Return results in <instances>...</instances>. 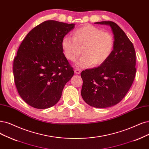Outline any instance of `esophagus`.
<instances>
[{
  "label": "esophagus",
  "mask_w": 149,
  "mask_h": 149,
  "mask_svg": "<svg viewBox=\"0 0 149 149\" xmlns=\"http://www.w3.org/2000/svg\"><path fill=\"white\" fill-rule=\"evenodd\" d=\"M74 72H75V73L76 74H80V72H81V70H80V69L76 68V69H75Z\"/></svg>",
  "instance_id": "1"
}]
</instances>
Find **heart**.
Returning <instances> with one entry per match:
<instances>
[{
    "instance_id": "1",
    "label": "heart",
    "mask_w": 149,
    "mask_h": 149,
    "mask_svg": "<svg viewBox=\"0 0 149 149\" xmlns=\"http://www.w3.org/2000/svg\"><path fill=\"white\" fill-rule=\"evenodd\" d=\"M61 47L65 58L70 61H75L79 58L82 49L84 56L77 62L79 67L86 68L91 64L99 66L112 54L114 38L111 33L102 31L93 25L85 24L74 32L73 38L64 37Z\"/></svg>"
}]
</instances>
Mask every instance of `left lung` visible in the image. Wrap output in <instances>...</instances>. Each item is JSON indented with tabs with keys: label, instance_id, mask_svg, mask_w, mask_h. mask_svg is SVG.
<instances>
[{
	"label": "left lung",
	"instance_id": "obj_1",
	"mask_svg": "<svg viewBox=\"0 0 149 149\" xmlns=\"http://www.w3.org/2000/svg\"><path fill=\"white\" fill-rule=\"evenodd\" d=\"M111 26L114 48L111 56L99 67L81 72V95L86 103L96 108L112 107L125 96L135 78L136 52L133 44L114 22H96Z\"/></svg>",
	"mask_w": 149,
	"mask_h": 149
}]
</instances>
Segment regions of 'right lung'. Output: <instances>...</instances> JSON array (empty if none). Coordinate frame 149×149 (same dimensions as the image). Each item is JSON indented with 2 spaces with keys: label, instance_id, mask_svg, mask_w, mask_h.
<instances>
[{
  "label": "right lung",
  "instance_id": "1",
  "mask_svg": "<svg viewBox=\"0 0 149 149\" xmlns=\"http://www.w3.org/2000/svg\"><path fill=\"white\" fill-rule=\"evenodd\" d=\"M75 24L43 22L27 34L13 61L19 96L29 106L47 109L56 104L74 71L63 53L61 42Z\"/></svg>",
  "mask_w": 149,
  "mask_h": 149
}]
</instances>
